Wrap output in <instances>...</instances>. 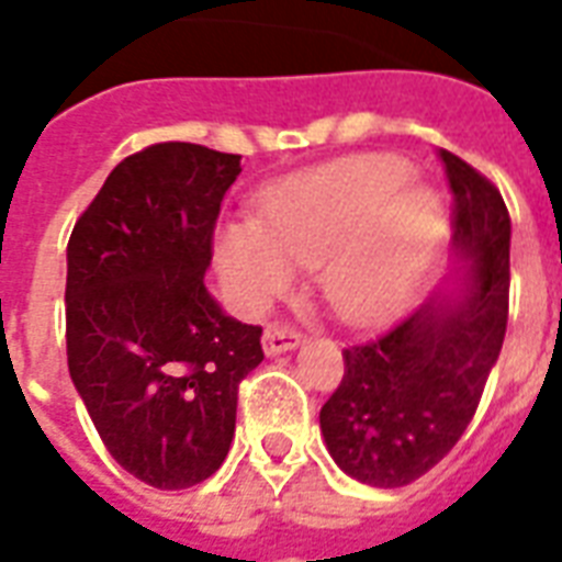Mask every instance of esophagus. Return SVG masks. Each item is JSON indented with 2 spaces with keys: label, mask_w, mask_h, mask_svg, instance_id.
I'll use <instances>...</instances> for the list:
<instances>
[{
  "label": "esophagus",
  "mask_w": 562,
  "mask_h": 562,
  "mask_svg": "<svg viewBox=\"0 0 562 562\" xmlns=\"http://www.w3.org/2000/svg\"><path fill=\"white\" fill-rule=\"evenodd\" d=\"M300 341H303V335L282 324H271L262 335V347L268 356H280V352L294 350V347H300Z\"/></svg>",
  "instance_id": "1"
}]
</instances>
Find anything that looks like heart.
Masks as SVG:
<instances>
[{
    "mask_svg": "<svg viewBox=\"0 0 562 562\" xmlns=\"http://www.w3.org/2000/svg\"><path fill=\"white\" fill-rule=\"evenodd\" d=\"M396 157L335 162L262 203L259 224H229L218 268L247 306L291 289L294 268H317V289L347 324H379L414 297L443 229V206L408 183Z\"/></svg>",
    "mask_w": 562,
    "mask_h": 562,
    "instance_id": "heart-1",
    "label": "heart"
}]
</instances>
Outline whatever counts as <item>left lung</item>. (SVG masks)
<instances>
[{"label":"left lung","instance_id":"1","mask_svg":"<svg viewBox=\"0 0 562 562\" xmlns=\"http://www.w3.org/2000/svg\"><path fill=\"white\" fill-rule=\"evenodd\" d=\"M440 160L461 265L391 333L344 350V379L321 408L333 461L370 487H405L452 452L505 344L510 215L470 162L449 151Z\"/></svg>","mask_w":562,"mask_h":562}]
</instances>
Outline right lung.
I'll return each mask as SVG.
<instances>
[{
    "mask_svg": "<svg viewBox=\"0 0 562 562\" xmlns=\"http://www.w3.org/2000/svg\"><path fill=\"white\" fill-rule=\"evenodd\" d=\"M238 154L160 143L110 171L66 247V359L113 461L157 490L218 470L262 326L203 285Z\"/></svg>",
    "mask_w": 562,
    "mask_h": 562,
    "instance_id": "obj_1",
    "label": "right lung"
}]
</instances>
